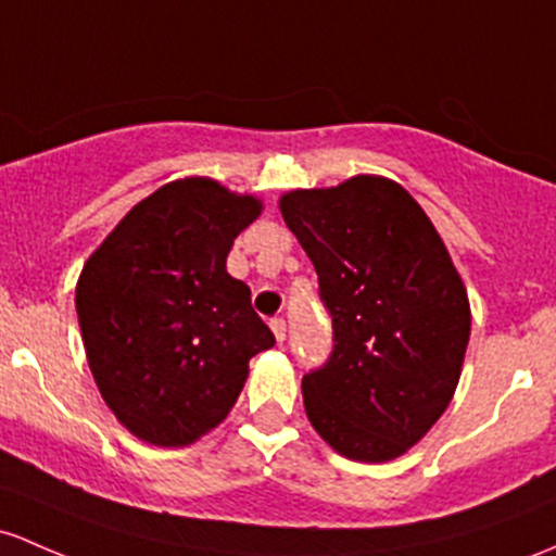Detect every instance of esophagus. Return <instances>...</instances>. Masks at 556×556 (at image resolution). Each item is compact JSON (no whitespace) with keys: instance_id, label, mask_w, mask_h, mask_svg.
<instances>
[{"instance_id":"1","label":"esophagus","mask_w":556,"mask_h":556,"mask_svg":"<svg viewBox=\"0 0 556 556\" xmlns=\"http://www.w3.org/2000/svg\"><path fill=\"white\" fill-rule=\"evenodd\" d=\"M271 332L274 338H277V343H285V338H288V325H285V319H271Z\"/></svg>"}]
</instances>
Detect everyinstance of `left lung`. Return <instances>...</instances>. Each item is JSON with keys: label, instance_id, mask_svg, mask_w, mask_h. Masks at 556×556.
I'll use <instances>...</instances> for the list:
<instances>
[{"label": "left lung", "instance_id": "obj_1", "mask_svg": "<svg viewBox=\"0 0 556 556\" xmlns=\"http://www.w3.org/2000/svg\"><path fill=\"white\" fill-rule=\"evenodd\" d=\"M279 211L332 316V356L303 377L308 422L345 459H399L459 386L465 282L422 205L386 176L292 189Z\"/></svg>", "mask_w": 556, "mask_h": 556}]
</instances>
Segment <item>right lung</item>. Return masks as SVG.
I'll return each mask as SVG.
<instances>
[{"label":"right lung","instance_id":"right-lung-1","mask_svg":"<svg viewBox=\"0 0 556 556\" xmlns=\"http://www.w3.org/2000/svg\"><path fill=\"white\" fill-rule=\"evenodd\" d=\"M264 211L208 176L163 185L89 255L76 285L87 362L110 412L139 441L181 448L222 425L248 362L274 345L227 271L235 237Z\"/></svg>","mask_w":556,"mask_h":556}]
</instances>
